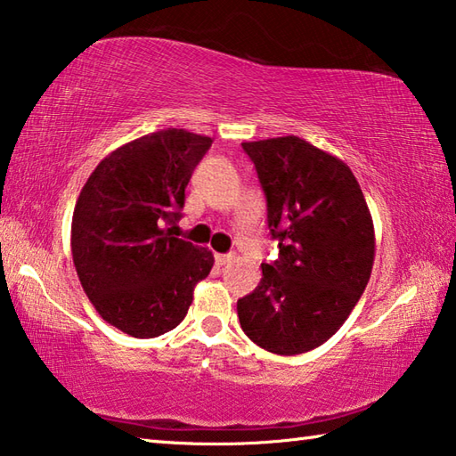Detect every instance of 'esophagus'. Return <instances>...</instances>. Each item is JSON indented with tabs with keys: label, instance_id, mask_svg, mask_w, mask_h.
I'll list each match as a JSON object with an SVG mask.
<instances>
[{
	"label": "esophagus",
	"instance_id": "obj_1",
	"mask_svg": "<svg viewBox=\"0 0 456 456\" xmlns=\"http://www.w3.org/2000/svg\"><path fill=\"white\" fill-rule=\"evenodd\" d=\"M232 262V256L230 254H216V264L218 265H226Z\"/></svg>",
	"mask_w": 456,
	"mask_h": 456
}]
</instances>
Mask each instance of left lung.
<instances>
[{"label":"left lung","instance_id":"obj_1","mask_svg":"<svg viewBox=\"0 0 456 456\" xmlns=\"http://www.w3.org/2000/svg\"><path fill=\"white\" fill-rule=\"evenodd\" d=\"M268 200L278 260L238 299L256 346L278 355L320 347L362 297L375 260V230L351 168L299 136L242 142Z\"/></svg>","mask_w":456,"mask_h":456}]
</instances>
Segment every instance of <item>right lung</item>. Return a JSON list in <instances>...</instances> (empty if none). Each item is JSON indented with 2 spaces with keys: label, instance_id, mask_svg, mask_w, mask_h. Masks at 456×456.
Segmentation results:
<instances>
[{
  "label": "right lung",
  "instance_id": "obj_1",
  "mask_svg": "<svg viewBox=\"0 0 456 456\" xmlns=\"http://www.w3.org/2000/svg\"><path fill=\"white\" fill-rule=\"evenodd\" d=\"M212 139L184 128L144 134L102 159L77 199L71 254L97 314L133 338L184 320L214 256L170 234L184 188Z\"/></svg>",
  "mask_w": 456,
  "mask_h": 456
}]
</instances>
